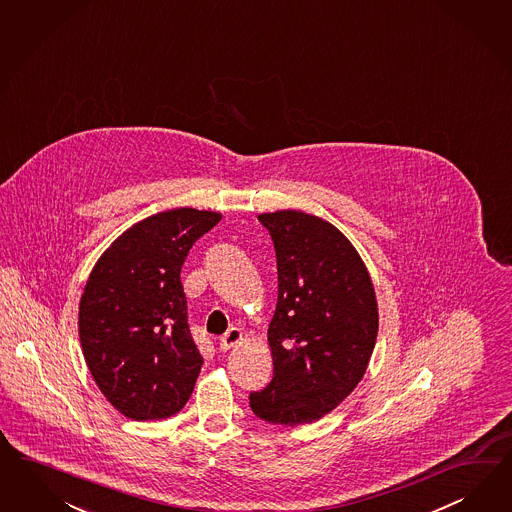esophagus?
<instances>
[{
    "mask_svg": "<svg viewBox=\"0 0 512 512\" xmlns=\"http://www.w3.org/2000/svg\"><path fill=\"white\" fill-rule=\"evenodd\" d=\"M241 340H243L241 331H239V329H235V327H232V329H228L224 335L220 336L219 348L222 351L232 350V348L237 346Z\"/></svg>",
    "mask_w": 512,
    "mask_h": 512,
    "instance_id": "esophagus-1",
    "label": "esophagus"
}]
</instances>
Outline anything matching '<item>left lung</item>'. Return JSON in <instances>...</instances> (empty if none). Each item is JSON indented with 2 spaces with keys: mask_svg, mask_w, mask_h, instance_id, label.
<instances>
[{
  "mask_svg": "<svg viewBox=\"0 0 512 512\" xmlns=\"http://www.w3.org/2000/svg\"><path fill=\"white\" fill-rule=\"evenodd\" d=\"M277 252L278 299L267 331L273 380L250 393L267 423H314L365 376L378 305L365 263L327 220L303 211L258 215Z\"/></svg>",
  "mask_w": 512,
  "mask_h": 512,
  "instance_id": "1",
  "label": "left lung"
}]
</instances>
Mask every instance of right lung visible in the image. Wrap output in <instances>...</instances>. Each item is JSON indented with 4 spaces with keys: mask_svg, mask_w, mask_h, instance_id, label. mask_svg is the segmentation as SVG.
I'll return each mask as SVG.
<instances>
[{
    "mask_svg": "<svg viewBox=\"0 0 512 512\" xmlns=\"http://www.w3.org/2000/svg\"><path fill=\"white\" fill-rule=\"evenodd\" d=\"M220 219L192 207L151 215L119 235L89 275L78 312L84 359L129 419H166L192 395L204 357L190 335L181 267Z\"/></svg>",
    "mask_w": 512,
    "mask_h": 512,
    "instance_id": "add662e5",
    "label": "right lung"
}]
</instances>
